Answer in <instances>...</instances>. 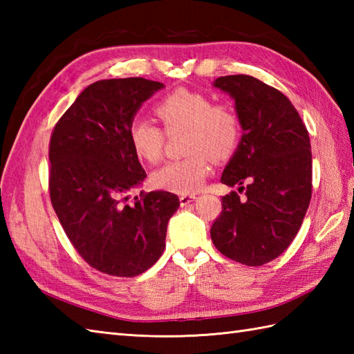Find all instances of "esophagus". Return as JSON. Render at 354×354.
<instances>
[{
	"instance_id": "1",
	"label": "esophagus",
	"mask_w": 354,
	"mask_h": 354,
	"mask_svg": "<svg viewBox=\"0 0 354 354\" xmlns=\"http://www.w3.org/2000/svg\"><path fill=\"white\" fill-rule=\"evenodd\" d=\"M196 198L198 196L194 193L193 194H181V198H179V202H181L183 207H187V205L190 204V202H193Z\"/></svg>"
}]
</instances>
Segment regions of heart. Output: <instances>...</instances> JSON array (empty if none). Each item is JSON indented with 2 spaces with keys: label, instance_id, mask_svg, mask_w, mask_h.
I'll return each instance as SVG.
<instances>
[{
  "label": "heart",
  "instance_id": "obj_1",
  "mask_svg": "<svg viewBox=\"0 0 354 354\" xmlns=\"http://www.w3.org/2000/svg\"><path fill=\"white\" fill-rule=\"evenodd\" d=\"M170 137L185 132V158L162 165L152 175L156 189L189 194L198 192L212 173V156L227 160L239 146L242 126L237 112L227 103H213L208 95L176 89L155 106ZM160 126L145 118H133L127 127L133 153L146 162L162 156L167 136Z\"/></svg>",
  "mask_w": 354,
  "mask_h": 354
}]
</instances>
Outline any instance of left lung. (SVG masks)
<instances>
[{"instance_id": "obj_1", "label": "left lung", "mask_w": 354, "mask_h": 354, "mask_svg": "<svg viewBox=\"0 0 354 354\" xmlns=\"http://www.w3.org/2000/svg\"><path fill=\"white\" fill-rule=\"evenodd\" d=\"M214 86L234 99L243 135L221 178L237 192L222 198L209 234L225 257L261 266L288 250L309 208V132L288 97L259 79L223 76Z\"/></svg>"}]
</instances>
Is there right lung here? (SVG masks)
Returning <instances> with one entry per match:
<instances>
[{
    "instance_id": "right-lung-1",
    "label": "right lung",
    "mask_w": 354,
    "mask_h": 354,
    "mask_svg": "<svg viewBox=\"0 0 354 354\" xmlns=\"http://www.w3.org/2000/svg\"><path fill=\"white\" fill-rule=\"evenodd\" d=\"M142 77L99 80L79 94L50 138L48 189L66 237L89 266L137 277L161 257L169 219L179 207L169 192L129 193L146 178L127 127L161 89Z\"/></svg>"
}]
</instances>
